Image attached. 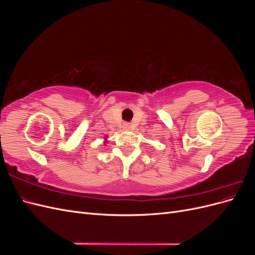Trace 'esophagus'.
<instances>
[{
    "label": "esophagus",
    "mask_w": 255,
    "mask_h": 255,
    "mask_svg": "<svg viewBox=\"0 0 255 255\" xmlns=\"http://www.w3.org/2000/svg\"><path fill=\"white\" fill-rule=\"evenodd\" d=\"M123 128H125L126 129H129L130 128V125H129V123H125V125H123Z\"/></svg>",
    "instance_id": "34e87169"
}]
</instances>
